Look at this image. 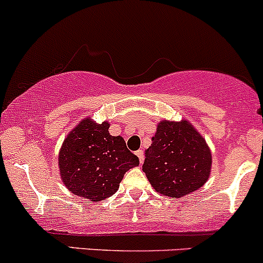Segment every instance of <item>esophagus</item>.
I'll list each match as a JSON object with an SVG mask.
<instances>
[{"instance_id": "1", "label": "esophagus", "mask_w": 263, "mask_h": 263, "mask_svg": "<svg viewBox=\"0 0 263 263\" xmlns=\"http://www.w3.org/2000/svg\"><path fill=\"white\" fill-rule=\"evenodd\" d=\"M136 155L139 156V160H140V163H144V160H145V156H144V151L142 150H137L136 151Z\"/></svg>"}]
</instances>
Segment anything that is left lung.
Returning <instances> with one entry per match:
<instances>
[{
  "label": "left lung",
  "mask_w": 263,
  "mask_h": 263,
  "mask_svg": "<svg viewBox=\"0 0 263 263\" xmlns=\"http://www.w3.org/2000/svg\"><path fill=\"white\" fill-rule=\"evenodd\" d=\"M142 171L156 192L179 198L208 181L210 148L187 121H163L145 151Z\"/></svg>",
  "instance_id": "8db88e82"
}]
</instances>
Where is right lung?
Instances as JSON below:
<instances>
[{
	"instance_id": "obj_1",
	"label": "right lung",
	"mask_w": 263,
	"mask_h": 263,
	"mask_svg": "<svg viewBox=\"0 0 263 263\" xmlns=\"http://www.w3.org/2000/svg\"><path fill=\"white\" fill-rule=\"evenodd\" d=\"M108 128V122L98 124L84 119L66 137L58 156L66 187L97 202L115 195L124 173L140 164L124 140L110 136Z\"/></svg>"
}]
</instances>
